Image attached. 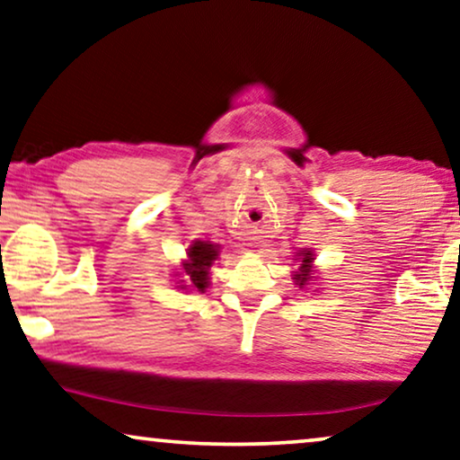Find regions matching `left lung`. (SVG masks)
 <instances>
[{
    "label": "left lung",
    "mask_w": 460,
    "mask_h": 460,
    "mask_svg": "<svg viewBox=\"0 0 460 460\" xmlns=\"http://www.w3.org/2000/svg\"><path fill=\"white\" fill-rule=\"evenodd\" d=\"M312 262H314L312 252H305V253H304V258H301L299 272H297V274H293V279H296V283H297L299 287H305V285H307V280L312 279Z\"/></svg>",
    "instance_id": "1"
}]
</instances>
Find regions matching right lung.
Segmentation results:
<instances>
[{
  "label": "right lung",
  "instance_id": "right-lung-1",
  "mask_svg": "<svg viewBox=\"0 0 460 460\" xmlns=\"http://www.w3.org/2000/svg\"><path fill=\"white\" fill-rule=\"evenodd\" d=\"M218 256V248L215 243H208V242H196L190 245L188 250V262L183 264V270H186V277L190 280V287H194V289L202 291L208 287V270L212 262H215ZM188 285H183L181 289H186Z\"/></svg>",
  "mask_w": 460,
  "mask_h": 460
}]
</instances>
